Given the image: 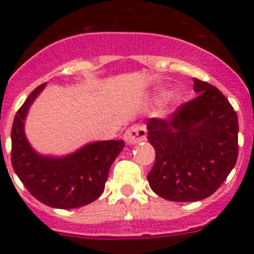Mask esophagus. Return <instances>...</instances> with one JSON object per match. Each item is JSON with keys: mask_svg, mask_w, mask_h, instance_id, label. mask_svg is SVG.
<instances>
[{"mask_svg": "<svg viewBox=\"0 0 254 254\" xmlns=\"http://www.w3.org/2000/svg\"><path fill=\"white\" fill-rule=\"evenodd\" d=\"M123 138L129 145L141 142V141L146 140V127L142 125H134L131 126L127 131L123 134Z\"/></svg>", "mask_w": 254, "mask_h": 254, "instance_id": "34e87169", "label": "esophagus"}]
</instances>
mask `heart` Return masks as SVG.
Instances as JSON below:
<instances>
[{"instance_id": "heart-1", "label": "heart", "mask_w": 254, "mask_h": 254, "mask_svg": "<svg viewBox=\"0 0 254 254\" xmlns=\"http://www.w3.org/2000/svg\"><path fill=\"white\" fill-rule=\"evenodd\" d=\"M182 99V95L179 91H170V93H167L164 89H158L156 93L152 96V100L154 102H160V100H164L169 105H177L179 104Z\"/></svg>"}]
</instances>
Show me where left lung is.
Wrapping results in <instances>:
<instances>
[{"label": "left lung", "instance_id": "left-lung-1", "mask_svg": "<svg viewBox=\"0 0 254 254\" xmlns=\"http://www.w3.org/2000/svg\"><path fill=\"white\" fill-rule=\"evenodd\" d=\"M197 98L169 120L146 121L155 163L147 181L155 193L174 202L207 198L223 185L238 158V116L223 93L193 78Z\"/></svg>", "mask_w": 254, "mask_h": 254}]
</instances>
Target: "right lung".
Returning a JSON list of instances; mask_svg holds the SVG:
<instances>
[{
	"mask_svg": "<svg viewBox=\"0 0 254 254\" xmlns=\"http://www.w3.org/2000/svg\"><path fill=\"white\" fill-rule=\"evenodd\" d=\"M47 84L30 93L11 129V163L22 185L38 201L55 208H76L95 201L104 190L109 169L125 147L123 140L90 142L64 156L35 151L24 131L26 114Z\"/></svg>",
	"mask_w": 254,
	"mask_h": 254,
	"instance_id": "add662e5",
	"label": "right lung"
}]
</instances>
